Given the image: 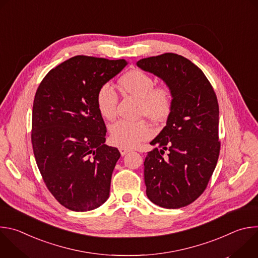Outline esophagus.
Listing matches in <instances>:
<instances>
[{
    "label": "esophagus",
    "mask_w": 258,
    "mask_h": 258,
    "mask_svg": "<svg viewBox=\"0 0 258 258\" xmlns=\"http://www.w3.org/2000/svg\"><path fill=\"white\" fill-rule=\"evenodd\" d=\"M119 152L123 156V155L127 154L128 152H131V149H128V148H119Z\"/></svg>",
    "instance_id": "esophagus-1"
}]
</instances>
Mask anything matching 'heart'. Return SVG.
<instances>
[{"mask_svg":"<svg viewBox=\"0 0 258 258\" xmlns=\"http://www.w3.org/2000/svg\"><path fill=\"white\" fill-rule=\"evenodd\" d=\"M121 90L140 100L139 113L149 117L155 122H162L168 118L173 106L171 89L166 85L155 86L154 79L148 73L134 69L126 72L119 80ZM118 96L115 89L106 83L102 85L96 95V104L101 116L112 120L117 112ZM111 142L120 148H133L143 141L148 140L152 130L146 120H118L109 127Z\"/></svg>","mask_w":258,"mask_h":258,"instance_id":"b5f03b06","label":"heart"}]
</instances>
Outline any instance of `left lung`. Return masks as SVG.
<instances>
[{"label": "left lung", "mask_w": 258, "mask_h": 258, "mask_svg": "<svg viewBox=\"0 0 258 258\" xmlns=\"http://www.w3.org/2000/svg\"><path fill=\"white\" fill-rule=\"evenodd\" d=\"M137 65L162 79L173 96L166 125L150 143L161 150L155 148L145 158L146 194L160 207H185L204 192L217 163L215 92L203 71L180 55L164 53L141 59Z\"/></svg>", "instance_id": "left-lung-1"}]
</instances>
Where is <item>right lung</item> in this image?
Returning <instances> with one entry per match:
<instances>
[{"instance_id": "right-lung-1", "label": "right lung", "mask_w": 258, "mask_h": 258, "mask_svg": "<svg viewBox=\"0 0 258 258\" xmlns=\"http://www.w3.org/2000/svg\"><path fill=\"white\" fill-rule=\"evenodd\" d=\"M126 64L124 59L75 56L51 69L36 90L34 158L48 190L70 210H93L109 197L120 153L104 144L106 126L96 95Z\"/></svg>"}]
</instances>
